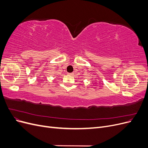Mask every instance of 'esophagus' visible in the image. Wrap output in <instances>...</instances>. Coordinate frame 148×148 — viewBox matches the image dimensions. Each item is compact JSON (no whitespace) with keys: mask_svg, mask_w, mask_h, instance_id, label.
Returning <instances> with one entry per match:
<instances>
[{"mask_svg":"<svg viewBox=\"0 0 148 148\" xmlns=\"http://www.w3.org/2000/svg\"><path fill=\"white\" fill-rule=\"evenodd\" d=\"M69 75H73V73H69Z\"/></svg>","mask_w":148,"mask_h":148,"instance_id":"obj_1","label":"esophagus"}]
</instances>
